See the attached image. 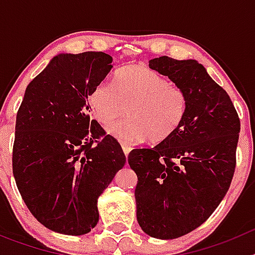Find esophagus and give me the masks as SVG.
<instances>
[{"instance_id":"34e87169","label":"esophagus","mask_w":255,"mask_h":255,"mask_svg":"<svg viewBox=\"0 0 255 255\" xmlns=\"http://www.w3.org/2000/svg\"><path fill=\"white\" fill-rule=\"evenodd\" d=\"M131 149H132V148L130 147V145H126V144H124V145H123V150H124V153H125L126 157H128V155H129L130 150H131Z\"/></svg>"}]
</instances>
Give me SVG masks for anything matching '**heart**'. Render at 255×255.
I'll return each mask as SVG.
<instances>
[{
  "mask_svg": "<svg viewBox=\"0 0 255 255\" xmlns=\"http://www.w3.org/2000/svg\"><path fill=\"white\" fill-rule=\"evenodd\" d=\"M96 119L103 125L129 111V119L108 126L107 131L125 144L147 140L161 143L171 138L185 121L189 97L182 88L144 65L125 66L115 83L102 82L89 96Z\"/></svg>",
  "mask_w": 255,
  "mask_h": 255,
  "instance_id": "b5f03b06",
  "label": "heart"
}]
</instances>
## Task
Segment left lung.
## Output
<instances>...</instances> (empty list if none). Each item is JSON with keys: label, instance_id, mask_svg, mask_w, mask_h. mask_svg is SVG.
<instances>
[{"label": "left lung", "instance_id": "obj_1", "mask_svg": "<svg viewBox=\"0 0 255 255\" xmlns=\"http://www.w3.org/2000/svg\"><path fill=\"white\" fill-rule=\"evenodd\" d=\"M149 67L168 76L189 97L185 121L154 148L132 149L138 176L136 218L144 233L168 240L186 235L215 212L236 166L240 120L224 88L195 60L162 56Z\"/></svg>", "mask_w": 255, "mask_h": 255}]
</instances>
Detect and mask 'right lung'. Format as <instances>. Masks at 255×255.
Segmentation results:
<instances>
[{"mask_svg": "<svg viewBox=\"0 0 255 255\" xmlns=\"http://www.w3.org/2000/svg\"><path fill=\"white\" fill-rule=\"evenodd\" d=\"M103 52L60 53L26 87L16 115L12 172L30 213L55 233L84 235L97 200L126 157L89 117L87 101L112 69Z\"/></svg>", "mask_w": 255, "mask_h": 255, "instance_id": "right-lung-1", "label": "right lung"}]
</instances>
